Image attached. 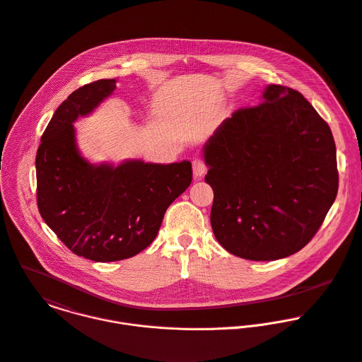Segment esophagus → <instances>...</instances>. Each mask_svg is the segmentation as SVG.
Masks as SVG:
<instances>
[{"instance_id":"34e87169","label":"esophagus","mask_w":362,"mask_h":362,"mask_svg":"<svg viewBox=\"0 0 362 362\" xmlns=\"http://www.w3.org/2000/svg\"><path fill=\"white\" fill-rule=\"evenodd\" d=\"M192 173H194V178L195 180H201L205 173H206V165L201 158H195L192 161Z\"/></svg>"}]
</instances>
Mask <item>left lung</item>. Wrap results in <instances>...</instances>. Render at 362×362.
I'll return each instance as SVG.
<instances>
[{"instance_id":"obj_1","label":"left lung","mask_w":362,"mask_h":362,"mask_svg":"<svg viewBox=\"0 0 362 362\" xmlns=\"http://www.w3.org/2000/svg\"><path fill=\"white\" fill-rule=\"evenodd\" d=\"M202 156L214 189V235L240 258L274 261L298 252L337 195L332 130L288 87L267 86L258 107L221 123Z\"/></svg>"}]
</instances>
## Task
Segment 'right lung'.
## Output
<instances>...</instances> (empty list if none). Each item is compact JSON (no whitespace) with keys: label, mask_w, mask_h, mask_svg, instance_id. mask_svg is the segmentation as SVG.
Returning a JSON list of instances; mask_svg holds the SVG:
<instances>
[{"label":"right lung","mask_w":362,"mask_h":362,"mask_svg":"<svg viewBox=\"0 0 362 362\" xmlns=\"http://www.w3.org/2000/svg\"><path fill=\"white\" fill-rule=\"evenodd\" d=\"M115 88L111 78L71 93L49 122L35 161L40 216L74 254L97 262L130 258L148 247L167 208L192 181L187 160L94 164L81 154L73 123L91 115Z\"/></svg>","instance_id":"obj_1"}]
</instances>
